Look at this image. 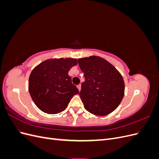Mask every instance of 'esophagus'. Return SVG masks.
<instances>
[{"mask_svg": "<svg viewBox=\"0 0 159 159\" xmlns=\"http://www.w3.org/2000/svg\"><path fill=\"white\" fill-rule=\"evenodd\" d=\"M77 88H78L79 91H80L81 90V84H79L78 86H77Z\"/></svg>", "mask_w": 159, "mask_h": 159, "instance_id": "34e87169", "label": "esophagus"}]
</instances>
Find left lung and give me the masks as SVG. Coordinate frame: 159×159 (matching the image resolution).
I'll return each mask as SVG.
<instances>
[{"mask_svg":"<svg viewBox=\"0 0 159 159\" xmlns=\"http://www.w3.org/2000/svg\"><path fill=\"white\" fill-rule=\"evenodd\" d=\"M78 64L85 77L80 92L85 109L95 115L113 112L124 96L125 83L121 74L99 56L79 58Z\"/></svg>","mask_w":159,"mask_h":159,"instance_id":"obj_1","label":"left lung"}]
</instances>
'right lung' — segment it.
Masks as SVG:
<instances>
[{"label": "right lung", "instance_id": "right-lung-1", "mask_svg": "<svg viewBox=\"0 0 159 159\" xmlns=\"http://www.w3.org/2000/svg\"><path fill=\"white\" fill-rule=\"evenodd\" d=\"M77 64L75 58H52L42 61L32 70L28 91L42 111L48 114L63 111L72 97L79 93L68 75L70 68Z\"/></svg>", "mask_w": 159, "mask_h": 159}]
</instances>
